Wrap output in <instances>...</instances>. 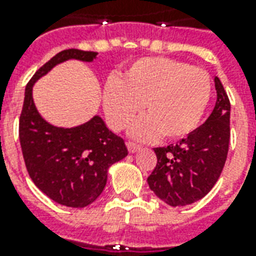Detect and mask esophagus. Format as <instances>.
Listing matches in <instances>:
<instances>
[{"instance_id":"1","label":"esophagus","mask_w":256,"mask_h":256,"mask_svg":"<svg viewBox=\"0 0 256 256\" xmlns=\"http://www.w3.org/2000/svg\"><path fill=\"white\" fill-rule=\"evenodd\" d=\"M140 148H141V146H140L138 144H136V142H132V141H128V152H132V154L137 152Z\"/></svg>"}]
</instances>
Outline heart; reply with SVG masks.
<instances>
[{
    "label": "heart",
    "instance_id": "1",
    "mask_svg": "<svg viewBox=\"0 0 256 256\" xmlns=\"http://www.w3.org/2000/svg\"><path fill=\"white\" fill-rule=\"evenodd\" d=\"M211 80L200 68L167 58L134 62L120 79L104 86L102 104L108 123L122 130L141 110L145 116L132 128V136L152 140L181 138L198 126L208 106Z\"/></svg>",
    "mask_w": 256,
    "mask_h": 256
}]
</instances>
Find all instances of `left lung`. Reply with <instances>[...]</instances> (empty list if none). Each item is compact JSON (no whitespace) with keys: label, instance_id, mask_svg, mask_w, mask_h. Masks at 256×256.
Returning <instances> with one entry per match:
<instances>
[{"label":"left lung","instance_id":"left-lung-1","mask_svg":"<svg viewBox=\"0 0 256 256\" xmlns=\"http://www.w3.org/2000/svg\"><path fill=\"white\" fill-rule=\"evenodd\" d=\"M216 102L208 119L178 144L155 148L158 163L148 177L152 192L172 207L203 198L225 166L230 140V102L215 76Z\"/></svg>","mask_w":256,"mask_h":256}]
</instances>
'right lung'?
<instances>
[{
	"label": "right lung",
	"instance_id": "add662e5",
	"mask_svg": "<svg viewBox=\"0 0 256 256\" xmlns=\"http://www.w3.org/2000/svg\"><path fill=\"white\" fill-rule=\"evenodd\" d=\"M97 52L67 49L44 64L26 86L20 114L19 138L28 176L56 203L82 208L106 188L108 168L128 156L123 138L106 128L98 115L75 128L48 123L36 111L32 86L54 66L75 58L90 63Z\"/></svg>",
	"mask_w": 256,
	"mask_h": 256
}]
</instances>
